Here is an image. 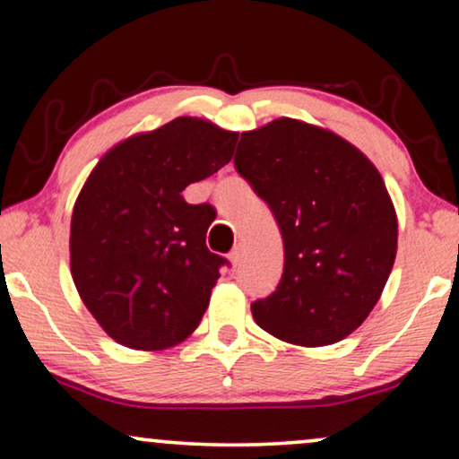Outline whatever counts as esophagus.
<instances>
[{
  "instance_id": "esophagus-1",
  "label": "esophagus",
  "mask_w": 459,
  "mask_h": 459,
  "mask_svg": "<svg viewBox=\"0 0 459 459\" xmlns=\"http://www.w3.org/2000/svg\"><path fill=\"white\" fill-rule=\"evenodd\" d=\"M230 263H231V265H234V267L240 265V263H242V248H240V247L231 250V253H230Z\"/></svg>"
}]
</instances>
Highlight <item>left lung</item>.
Instances as JSON below:
<instances>
[{"mask_svg": "<svg viewBox=\"0 0 459 459\" xmlns=\"http://www.w3.org/2000/svg\"><path fill=\"white\" fill-rule=\"evenodd\" d=\"M236 171L272 209L284 273L250 305L269 334L299 347L347 338L378 303L397 255V212L366 154L297 118L244 131Z\"/></svg>", "mask_w": 459, "mask_h": 459, "instance_id": "left-lung-1", "label": "left lung"}]
</instances>
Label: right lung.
Returning a JSON list of instances; mask_svg holds the SVG:
<instances>
[{
  "label": "right lung",
  "instance_id": "1",
  "mask_svg": "<svg viewBox=\"0 0 459 459\" xmlns=\"http://www.w3.org/2000/svg\"><path fill=\"white\" fill-rule=\"evenodd\" d=\"M238 134L179 117L108 150L71 219V273L79 297L123 347L162 351L198 328L219 269L206 248L211 204L181 192L234 156Z\"/></svg>",
  "mask_w": 459,
  "mask_h": 459
}]
</instances>
